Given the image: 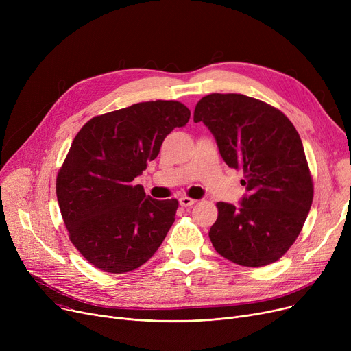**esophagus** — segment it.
Wrapping results in <instances>:
<instances>
[{"instance_id":"obj_1","label":"esophagus","mask_w":351,"mask_h":351,"mask_svg":"<svg viewBox=\"0 0 351 351\" xmlns=\"http://www.w3.org/2000/svg\"><path fill=\"white\" fill-rule=\"evenodd\" d=\"M195 199H191V197H188V196H182L180 199H179V204H180V206H183V208H188V206H192L193 204H195Z\"/></svg>"}]
</instances>
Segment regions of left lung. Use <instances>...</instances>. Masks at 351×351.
Listing matches in <instances>:
<instances>
[{"label": "left lung", "instance_id": "8db88e82", "mask_svg": "<svg viewBox=\"0 0 351 351\" xmlns=\"http://www.w3.org/2000/svg\"><path fill=\"white\" fill-rule=\"evenodd\" d=\"M216 139L229 168L243 172L247 193L234 206L217 202L209 230L215 250L247 267L270 265L296 241L313 202L302 139L289 118L242 94H210L193 114Z\"/></svg>", "mask_w": 351, "mask_h": 351}]
</instances>
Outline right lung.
I'll use <instances>...</instances> for the list:
<instances>
[{
  "label": "right lung",
  "instance_id": "obj_1",
  "mask_svg": "<svg viewBox=\"0 0 351 351\" xmlns=\"http://www.w3.org/2000/svg\"><path fill=\"white\" fill-rule=\"evenodd\" d=\"M189 118L176 101L141 102L92 118L77 134L57 176V197L72 245L92 266L131 271L162 245L178 200L152 199L132 182Z\"/></svg>",
  "mask_w": 351,
  "mask_h": 351
}]
</instances>
